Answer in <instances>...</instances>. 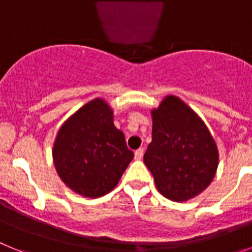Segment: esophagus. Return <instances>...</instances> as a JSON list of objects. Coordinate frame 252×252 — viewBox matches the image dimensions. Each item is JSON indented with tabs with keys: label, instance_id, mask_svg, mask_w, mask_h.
Returning a JSON list of instances; mask_svg holds the SVG:
<instances>
[{
	"label": "esophagus",
	"instance_id": "1",
	"mask_svg": "<svg viewBox=\"0 0 252 252\" xmlns=\"http://www.w3.org/2000/svg\"><path fill=\"white\" fill-rule=\"evenodd\" d=\"M142 157H144V149H137V150L135 151V159L141 160Z\"/></svg>",
	"mask_w": 252,
	"mask_h": 252
}]
</instances>
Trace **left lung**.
I'll return each mask as SVG.
<instances>
[{
	"label": "left lung",
	"instance_id": "left-lung-1",
	"mask_svg": "<svg viewBox=\"0 0 252 252\" xmlns=\"http://www.w3.org/2000/svg\"><path fill=\"white\" fill-rule=\"evenodd\" d=\"M153 141L144 162L160 194L187 202L212 183L218 166V149L203 120L177 95L164 97L151 110Z\"/></svg>",
	"mask_w": 252,
	"mask_h": 252
}]
</instances>
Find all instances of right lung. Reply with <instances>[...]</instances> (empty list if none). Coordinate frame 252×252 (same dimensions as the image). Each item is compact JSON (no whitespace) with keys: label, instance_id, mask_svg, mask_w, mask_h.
Instances as JSON below:
<instances>
[{"label":"right lung","instance_id":"obj_1","mask_svg":"<svg viewBox=\"0 0 252 252\" xmlns=\"http://www.w3.org/2000/svg\"><path fill=\"white\" fill-rule=\"evenodd\" d=\"M132 159L124 132L113 125L112 107L99 97L64 121L53 145V161L60 179L87 198L110 193Z\"/></svg>","mask_w":252,"mask_h":252}]
</instances>
